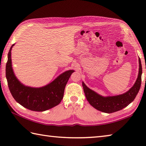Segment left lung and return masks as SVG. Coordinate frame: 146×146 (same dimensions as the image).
<instances>
[{
  "instance_id": "8db88e82",
  "label": "left lung",
  "mask_w": 146,
  "mask_h": 146,
  "mask_svg": "<svg viewBox=\"0 0 146 146\" xmlns=\"http://www.w3.org/2000/svg\"><path fill=\"white\" fill-rule=\"evenodd\" d=\"M139 70L137 79L134 86L128 92L122 95L104 97L88 88L83 82L82 85L86 98L89 104L96 109L105 113H113L123 109L134 100L140 90L142 81V65L139 58Z\"/></svg>"
}]
</instances>
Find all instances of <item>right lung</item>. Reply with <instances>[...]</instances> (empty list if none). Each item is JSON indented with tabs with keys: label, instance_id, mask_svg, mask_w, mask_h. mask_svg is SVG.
<instances>
[{
	"label": "right lung",
	"instance_id": "right-lung-1",
	"mask_svg": "<svg viewBox=\"0 0 146 146\" xmlns=\"http://www.w3.org/2000/svg\"><path fill=\"white\" fill-rule=\"evenodd\" d=\"M8 53L5 75L8 86L15 100L27 109L42 111L56 106L63 98L64 88L74 70H68L49 84L41 88H32L22 84L15 76L12 68L11 50Z\"/></svg>",
	"mask_w": 146,
	"mask_h": 146
}]
</instances>
